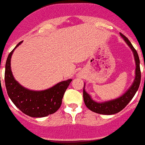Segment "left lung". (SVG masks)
Returning a JSON list of instances; mask_svg holds the SVG:
<instances>
[{
	"mask_svg": "<svg viewBox=\"0 0 145 145\" xmlns=\"http://www.w3.org/2000/svg\"><path fill=\"white\" fill-rule=\"evenodd\" d=\"M124 42L127 43L133 54L134 59L136 62V71H135V79L133 83H132L131 86L127 89L124 94L120 96L118 98H115L110 101H104V102H97L91 98V95L87 93L85 90V83L83 87V100L84 103L88 109L91 111L102 115H113L118 113L130 103V101L133 99L134 95L138 89L140 82H141V71H140V61L138 58V55L136 49L132 45L131 42L129 41L126 36L122 33H120Z\"/></svg>",
	"mask_w": 145,
	"mask_h": 145,
	"instance_id": "8db88e82",
	"label": "left lung"
}]
</instances>
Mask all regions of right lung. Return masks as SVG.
<instances>
[{"mask_svg": "<svg viewBox=\"0 0 145 145\" xmlns=\"http://www.w3.org/2000/svg\"><path fill=\"white\" fill-rule=\"evenodd\" d=\"M19 42L9 53L5 65V85L7 94L17 108L33 118H42L56 112L61 106L62 100L71 79L59 82L42 91L30 90L22 86L14 78L11 70V57L14 50L22 44Z\"/></svg>", "mask_w": 145, "mask_h": 145, "instance_id": "right-lung-1", "label": "right lung"}]
</instances>
